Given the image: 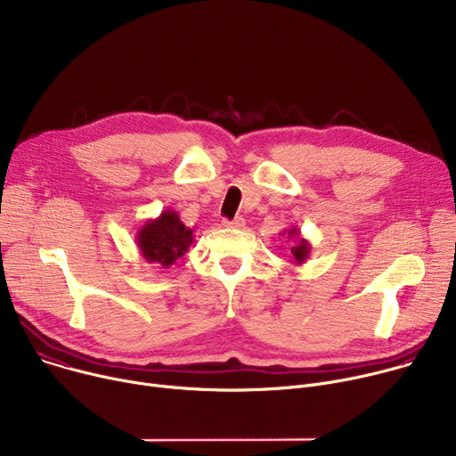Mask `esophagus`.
<instances>
[{
  "mask_svg": "<svg viewBox=\"0 0 456 456\" xmlns=\"http://www.w3.org/2000/svg\"><path fill=\"white\" fill-rule=\"evenodd\" d=\"M224 227H232V229H243L245 227V220L243 218H234V220H224L222 222Z\"/></svg>",
  "mask_w": 456,
  "mask_h": 456,
  "instance_id": "1",
  "label": "esophagus"
}]
</instances>
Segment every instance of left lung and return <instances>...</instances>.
Returning a JSON list of instances; mask_svg holds the SVG:
<instances>
[{
	"mask_svg": "<svg viewBox=\"0 0 456 456\" xmlns=\"http://www.w3.org/2000/svg\"><path fill=\"white\" fill-rule=\"evenodd\" d=\"M281 234H287V238L293 240V247H291V255H293V264L302 265L305 264V260L309 258L311 253V243L309 240H305L300 232L298 227H291V229H285L281 231Z\"/></svg>",
	"mask_w": 456,
	"mask_h": 456,
	"instance_id": "left-lung-1",
	"label": "left lung"
}]
</instances>
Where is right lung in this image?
Listing matches in <instances>:
<instances>
[{
	"instance_id": "add662e5",
	"label": "right lung",
	"mask_w": 456,
	"mask_h": 456,
	"mask_svg": "<svg viewBox=\"0 0 456 456\" xmlns=\"http://www.w3.org/2000/svg\"><path fill=\"white\" fill-rule=\"evenodd\" d=\"M194 231L187 227L180 215L173 209H165L154 220H147L136 232V245L140 255L149 264H159L169 269L182 258L194 241Z\"/></svg>"
}]
</instances>
